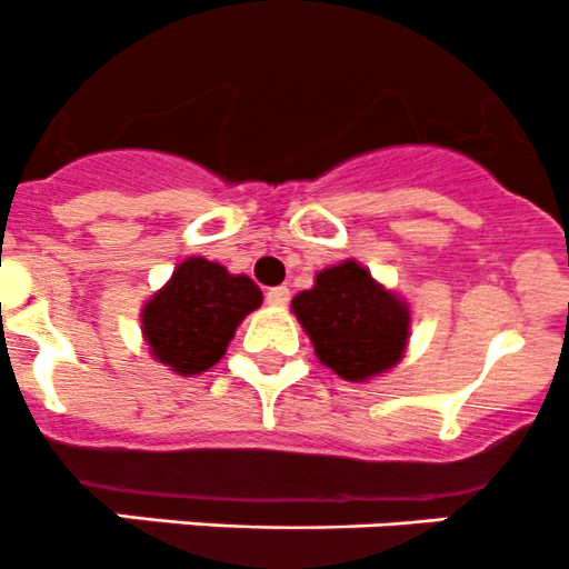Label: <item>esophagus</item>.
Segmentation results:
<instances>
[{
	"mask_svg": "<svg viewBox=\"0 0 569 569\" xmlns=\"http://www.w3.org/2000/svg\"><path fill=\"white\" fill-rule=\"evenodd\" d=\"M266 301L271 303V307H287V301H290V290H287L284 284L271 287V290L266 292Z\"/></svg>",
	"mask_w": 569,
	"mask_h": 569,
	"instance_id": "34e87169",
	"label": "esophagus"
}]
</instances>
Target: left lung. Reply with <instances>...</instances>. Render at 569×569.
I'll return each mask as SVG.
<instances>
[{"instance_id":"8db88e82","label":"left lung","mask_w":569,"mask_h":569,"mask_svg":"<svg viewBox=\"0 0 569 569\" xmlns=\"http://www.w3.org/2000/svg\"><path fill=\"white\" fill-rule=\"evenodd\" d=\"M292 312L320 362L342 379H370L403 357L409 337L407 303L353 260L320 271L312 290L292 298Z\"/></svg>"}]
</instances>
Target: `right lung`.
<instances>
[{
    "instance_id": "1",
    "label": "right lung",
    "mask_w": 569,
    "mask_h": 569,
    "mask_svg": "<svg viewBox=\"0 0 569 569\" xmlns=\"http://www.w3.org/2000/svg\"><path fill=\"white\" fill-rule=\"evenodd\" d=\"M260 303V287L249 277H232L218 262L190 257L143 307L146 342L162 365L196 376L223 357L240 320Z\"/></svg>"
}]
</instances>
